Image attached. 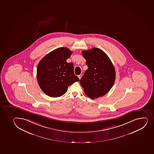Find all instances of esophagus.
<instances>
[{"label":"esophagus","instance_id":"esophagus-1","mask_svg":"<svg viewBox=\"0 0 154 154\" xmlns=\"http://www.w3.org/2000/svg\"><path fill=\"white\" fill-rule=\"evenodd\" d=\"M82 75L81 74L79 75H78V77H79V79H81V77H82Z\"/></svg>","mask_w":154,"mask_h":154}]
</instances>
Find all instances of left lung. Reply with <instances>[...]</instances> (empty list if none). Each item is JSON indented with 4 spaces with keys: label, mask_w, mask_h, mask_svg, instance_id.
Masks as SVG:
<instances>
[{
    "label": "left lung",
    "mask_w": 154,
    "mask_h": 154,
    "mask_svg": "<svg viewBox=\"0 0 154 154\" xmlns=\"http://www.w3.org/2000/svg\"><path fill=\"white\" fill-rule=\"evenodd\" d=\"M82 54L88 69L80 79V84L91 99L102 97L114 84L116 72L113 63L106 54L97 48L83 51Z\"/></svg>",
    "instance_id": "1"
}]
</instances>
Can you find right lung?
Returning <instances> with one entry per match:
<instances>
[{
    "label": "right lung",
    "mask_w": 154,
    "mask_h": 154,
    "mask_svg": "<svg viewBox=\"0 0 154 154\" xmlns=\"http://www.w3.org/2000/svg\"><path fill=\"white\" fill-rule=\"evenodd\" d=\"M72 51L60 48L46 54L37 68V79L42 91L49 97H59L67 92L69 86L79 81L74 73V65L67 63Z\"/></svg>",
    "instance_id": "obj_1"
}]
</instances>
